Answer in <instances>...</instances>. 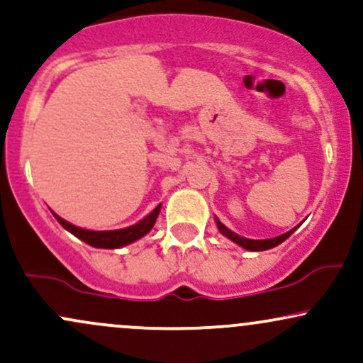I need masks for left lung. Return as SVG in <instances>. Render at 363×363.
<instances>
[{
    "label": "left lung",
    "instance_id": "8db88e82",
    "mask_svg": "<svg viewBox=\"0 0 363 363\" xmlns=\"http://www.w3.org/2000/svg\"><path fill=\"white\" fill-rule=\"evenodd\" d=\"M216 225H218V230L222 232V234H223L225 237H228V239L234 240L235 244H239L240 247L247 249V251H266V249H272V247H274V245L281 244L285 239H289V237H290L291 234H294V230H295V228H294V230L286 232V234H283V235L273 237V239L252 240V239H244V237L234 234V232L228 230V228L225 227V225H223L222 222H218V220H216Z\"/></svg>",
    "mask_w": 363,
    "mask_h": 363
}]
</instances>
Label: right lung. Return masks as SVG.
<instances>
[{"instance_id": "1", "label": "right lung", "mask_w": 363, "mask_h": 363, "mask_svg": "<svg viewBox=\"0 0 363 363\" xmlns=\"http://www.w3.org/2000/svg\"><path fill=\"white\" fill-rule=\"evenodd\" d=\"M160 213V205H158L155 210L152 211L148 216H145L140 223L133 225V227L121 228V230H109V232H94V230H85V228L74 227V225L68 223L66 220H62L61 216H56V220L60 222L62 227L68 232H72L73 235H77L78 239H82L83 242L94 245V247H102V249H116L123 247V245L135 242L148 234L152 230V227L157 222V216Z\"/></svg>"}]
</instances>
